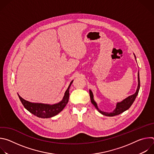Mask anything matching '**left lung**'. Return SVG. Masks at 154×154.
<instances>
[{"label":"left lung","instance_id":"8db88e82","mask_svg":"<svg viewBox=\"0 0 154 154\" xmlns=\"http://www.w3.org/2000/svg\"><path fill=\"white\" fill-rule=\"evenodd\" d=\"M134 55H135V54H134ZM135 58H136L135 55ZM138 87H137L136 93L133 95H131V96H128V97H127L126 99H125L124 100H123L121 102L117 103L116 108L114 109V111L112 113L104 112L101 111L100 109H99L96 102L94 100L93 94L92 91L90 90V95L91 102L94 105V106L96 108V109H97L98 112L99 113H100L101 114H102L103 115H105V116H116V115H118L123 113L124 112L126 111L127 109H128L131 106V105H132V103L135 101V99H136V97H137V96L138 94V92H139V90H140V80L139 72L138 73Z\"/></svg>","mask_w":154,"mask_h":154}]
</instances>
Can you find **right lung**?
<instances>
[{"mask_svg":"<svg viewBox=\"0 0 154 154\" xmlns=\"http://www.w3.org/2000/svg\"><path fill=\"white\" fill-rule=\"evenodd\" d=\"M73 80L71 81L67 90L66 91L62 100L55 104L50 105L41 103H32L24 100L19 94L18 96L25 108L35 116L41 118H52L61 112L68 103L69 97V88Z\"/></svg>","mask_w":154,"mask_h":154,"instance_id":"obj_1","label":"right lung"}]
</instances>
